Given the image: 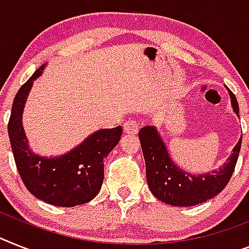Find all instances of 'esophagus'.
I'll return each instance as SVG.
<instances>
[{
    "label": "esophagus",
    "instance_id": "esophagus-1",
    "mask_svg": "<svg viewBox=\"0 0 249 249\" xmlns=\"http://www.w3.org/2000/svg\"><path fill=\"white\" fill-rule=\"evenodd\" d=\"M139 130V124L134 120H126L124 124V133L126 134H137Z\"/></svg>",
    "mask_w": 249,
    "mask_h": 249
}]
</instances>
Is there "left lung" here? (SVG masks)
Segmentation results:
<instances>
[{"label":"left lung","instance_id":"8db88e82","mask_svg":"<svg viewBox=\"0 0 249 249\" xmlns=\"http://www.w3.org/2000/svg\"><path fill=\"white\" fill-rule=\"evenodd\" d=\"M233 111L239 112L234 93L228 89ZM145 175L150 192L164 204L172 206H195L220 194L234 172L238 156L241 152L242 137L233 148V153L218 170L212 172L194 173L179 168L171 158L168 149L160 133L153 125H147L139 131Z\"/></svg>","mask_w":249,"mask_h":249}]
</instances>
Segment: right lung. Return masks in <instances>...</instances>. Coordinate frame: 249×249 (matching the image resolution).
<instances>
[{
    "instance_id": "obj_1",
    "label": "right lung",
    "mask_w": 249,
    "mask_h": 249,
    "mask_svg": "<svg viewBox=\"0 0 249 249\" xmlns=\"http://www.w3.org/2000/svg\"><path fill=\"white\" fill-rule=\"evenodd\" d=\"M44 68L45 64L35 71L14 99L7 130L15 163L22 182L35 197L62 208L82 205L101 190L104 160L119 143L123 129H100L62 156L35 154L29 147L22 126V112L33 83L41 76Z\"/></svg>"
}]
</instances>
